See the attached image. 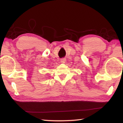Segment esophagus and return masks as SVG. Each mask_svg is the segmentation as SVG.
<instances>
[{
	"mask_svg": "<svg viewBox=\"0 0 123 123\" xmlns=\"http://www.w3.org/2000/svg\"><path fill=\"white\" fill-rule=\"evenodd\" d=\"M66 61V58H62V59H61V62L62 63H64Z\"/></svg>",
	"mask_w": 123,
	"mask_h": 123,
	"instance_id": "esophagus-1",
	"label": "esophagus"
}]
</instances>
